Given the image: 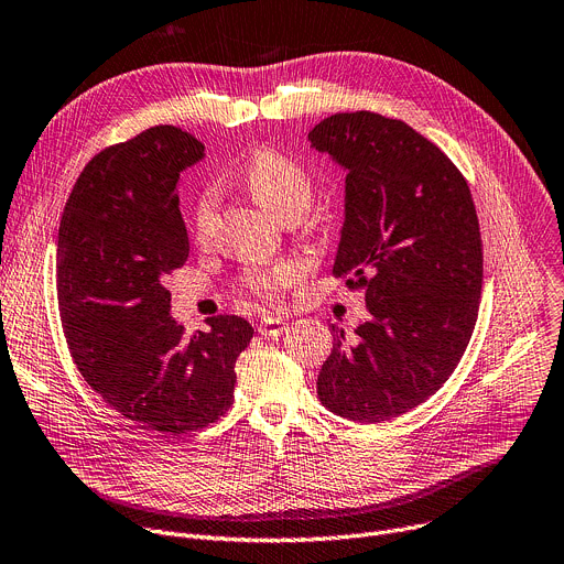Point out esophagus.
<instances>
[{"mask_svg": "<svg viewBox=\"0 0 564 564\" xmlns=\"http://www.w3.org/2000/svg\"><path fill=\"white\" fill-rule=\"evenodd\" d=\"M285 328H288L285 319H281V317H262L258 324V333L265 337H279V335H283Z\"/></svg>", "mask_w": 564, "mask_h": 564, "instance_id": "1", "label": "esophagus"}]
</instances>
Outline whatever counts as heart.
<instances>
[{"label":"heart","mask_w":564,"mask_h":564,"mask_svg":"<svg viewBox=\"0 0 564 564\" xmlns=\"http://www.w3.org/2000/svg\"><path fill=\"white\" fill-rule=\"evenodd\" d=\"M242 181L253 199L270 210L276 219L285 215H304L313 202V178L311 174L290 159L276 152H258L242 170ZM215 208L213 185H204L197 193L193 221L195 229L204 231ZM302 268L294 260H279L274 265H251L242 274V288L262 302H279L281 292L296 281Z\"/></svg>","instance_id":"b5f03b06"}]
</instances>
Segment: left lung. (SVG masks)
Masks as SVG:
<instances>
[{
  "label": "left lung",
  "mask_w": 564,
  "mask_h": 564,
  "mask_svg": "<svg viewBox=\"0 0 564 564\" xmlns=\"http://www.w3.org/2000/svg\"><path fill=\"white\" fill-rule=\"evenodd\" d=\"M308 140L347 172L333 274L365 288L369 311L354 337L330 324L317 397L381 424L435 394L469 345L482 285L476 208L458 167L401 120L337 112Z\"/></svg>",
  "instance_id": "left-lung-1"
}]
</instances>
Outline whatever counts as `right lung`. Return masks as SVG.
Wrapping results in <instances>:
<instances>
[{"label":"right lung","mask_w":564,"mask_h":564,"mask_svg":"<svg viewBox=\"0 0 564 564\" xmlns=\"http://www.w3.org/2000/svg\"><path fill=\"white\" fill-rule=\"evenodd\" d=\"M204 144L152 127L99 152L63 210L56 285L63 333L86 383L133 424L199 431L231 408L236 360L253 328L238 315L185 337L170 315L167 276L191 253L176 183Z\"/></svg>","instance_id":"right-lung-1"}]
</instances>
